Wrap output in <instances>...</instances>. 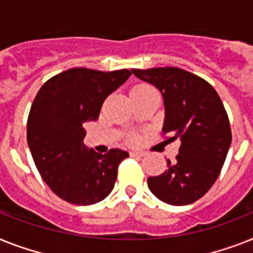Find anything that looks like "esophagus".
Returning a JSON list of instances; mask_svg holds the SVG:
<instances>
[{
  "label": "esophagus",
  "mask_w": 253,
  "mask_h": 253,
  "mask_svg": "<svg viewBox=\"0 0 253 253\" xmlns=\"http://www.w3.org/2000/svg\"><path fill=\"white\" fill-rule=\"evenodd\" d=\"M146 152L143 151H130V156H133V158H141V156L145 155Z\"/></svg>",
  "instance_id": "1"
}]
</instances>
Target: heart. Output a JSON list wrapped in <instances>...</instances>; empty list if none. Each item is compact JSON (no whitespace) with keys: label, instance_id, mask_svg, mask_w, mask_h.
Listing matches in <instances>:
<instances>
[{"label":"heart","instance_id":"b5f03b06","mask_svg":"<svg viewBox=\"0 0 253 253\" xmlns=\"http://www.w3.org/2000/svg\"><path fill=\"white\" fill-rule=\"evenodd\" d=\"M137 91H156V90L151 86V85L141 84V85H137V86L133 87L131 93H137ZM128 142L129 143H131V145H134V143H137V142H138V137H137L135 134H130L128 137Z\"/></svg>","mask_w":253,"mask_h":253}]
</instances>
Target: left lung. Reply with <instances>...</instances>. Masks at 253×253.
<instances>
[{"mask_svg": "<svg viewBox=\"0 0 253 253\" xmlns=\"http://www.w3.org/2000/svg\"><path fill=\"white\" fill-rule=\"evenodd\" d=\"M163 94L166 119L163 134L179 139L176 162L147 178L151 193L172 206L197 202L213 186L231 143L229 116L214 87L202 77L177 67L131 70Z\"/></svg>", "mask_w": 253, "mask_h": 253, "instance_id": "left-lung-1", "label": "left lung"}]
</instances>
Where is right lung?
<instances>
[{"instance_id": "right-lung-1", "label": "right lung", "mask_w": 253, "mask_h": 253, "mask_svg": "<svg viewBox=\"0 0 253 253\" xmlns=\"http://www.w3.org/2000/svg\"><path fill=\"white\" fill-rule=\"evenodd\" d=\"M131 72L71 68L45 83L27 122V141L40 174L60 199L90 206L111 193L126 151L98 154L84 145V123L97 120L104 99Z\"/></svg>"}]
</instances>
